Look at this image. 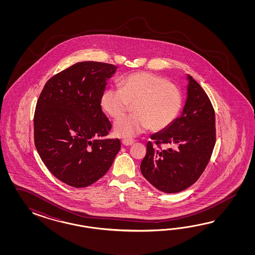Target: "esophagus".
<instances>
[{"label": "esophagus", "instance_id": "34e87169", "mask_svg": "<svg viewBox=\"0 0 255 255\" xmlns=\"http://www.w3.org/2000/svg\"><path fill=\"white\" fill-rule=\"evenodd\" d=\"M134 142H135V140H133V139H124L123 140V144L124 146H131Z\"/></svg>", "mask_w": 255, "mask_h": 255}]
</instances>
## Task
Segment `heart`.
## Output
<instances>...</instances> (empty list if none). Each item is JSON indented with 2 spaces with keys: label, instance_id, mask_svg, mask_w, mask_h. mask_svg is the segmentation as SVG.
I'll return each instance as SVG.
<instances>
[{
  "label": "heart",
  "instance_id": "b5f03b06",
  "mask_svg": "<svg viewBox=\"0 0 255 255\" xmlns=\"http://www.w3.org/2000/svg\"><path fill=\"white\" fill-rule=\"evenodd\" d=\"M183 104L182 93L165 77L139 72L122 80V89L108 88L101 96V107L118 119L133 106L134 115L124 117L114 124L118 136L131 138L147 131H162L177 120Z\"/></svg>",
  "mask_w": 255,
  "mask_h": 255
}]
</instances>
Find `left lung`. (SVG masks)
<instances>
[{"label":"left lung","instance_id":"1","mask_svg":"<svg viewBox=\"0 0 255 255\" xmlns=\"http://www.w3.org/2000/svg\"><path fill=\"white\" fill-rule=\"evenodd\" d=\"M188 97L181 115L164 131L151 135L140 164L147 181L163 193H179L206 169L216 142L215 111L209 96L188 76ZM176 149L162 150V144ZM156 146H155L154 145Z\"/></svg>","mask_w":255,"mask_h":255}]
</instances>
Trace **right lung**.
<instances>
[{"label":"right lung","mask_w":255,"mask_h":255,"mask_svg":"<svg viewBox=\"0 0 255 255\" xmlns=\"http://www.w3.org/2000/svg\"><path fill=\"white\" fill-rule=\"evenodd\" d=\"M117 67L82 62L49 78L33 117L34 145L51 174L67 185L83 188L100 179L121 149L102 111L101 96Z\"/></svg>","instance_id":"right-lung-1"}]
</instances>
